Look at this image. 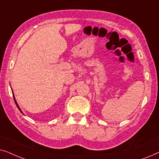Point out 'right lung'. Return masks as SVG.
<instances>
[{"instance_id": "obj_1", "label": "right lung", "mask_w": 159, "mask_h": 159, "mask_svg": "<svg viewBox=\"0 0 159 159\" xmlns=\"http://www.w3.org/2000/svg\"><path fill=\"white\" fill-rule=\"evenodd\" d=\"M13 97H14V99L15 103H16V106H17V108H19V111H21V113H22V111H21V109H20V108H19V105H18V104H17V103H16V99H15V97H14V95H13Z\"/></svg>"}]
</instances>
